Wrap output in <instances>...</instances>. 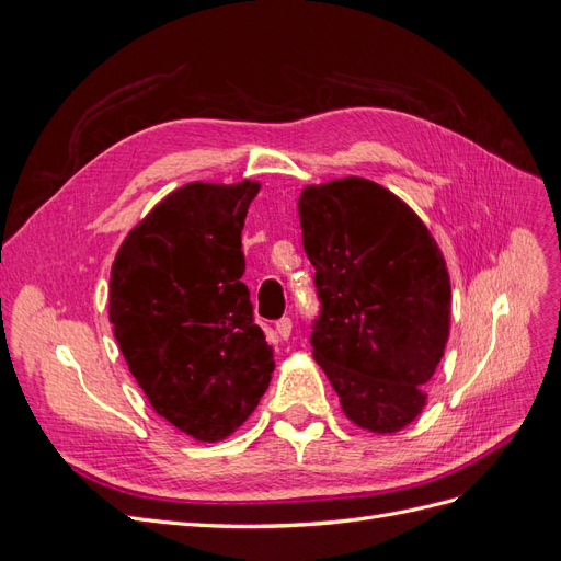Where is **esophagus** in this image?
<instances>
[{"instance_id": "1", "label": "esophagus", "mask_w": 561, "mask_h": 561, "mask_svg": "<svg viewBox=\"0 0 561 561\" xmlns=\"http://www.w3.org/2000/svg\"><path fill=\"white\" fill-rule=\"evenodd\" d=\"M276 332H278L280 339L290 336V334H293V318H280V320L276 322Z\"/></svg>"}]
</instances>
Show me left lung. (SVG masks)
Segmentation results:
<instances>
[{"mask_svg": "<svg viewBox=\"0 0 561 561\" xmlns=\"http://www.w3.org/2000/svg\"><path fill=\"white\" fill-rule=\"evenodd\" d=\"M299 222L320 299L313 358L355 426L398 433L421 414L445 355L443 252L404 201L365 178L307 186Z\"/></svg>", "mask_w": 561, "mask_h": 561, "instance_id": "1", "label": "left lung"}]
</instances>
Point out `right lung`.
<instances>
[{"mask_svg":"<svg viewBox=\"0 0 561 561\" xmlns=\"http://www.w3.org/2000/svg\"><path fill=\"white\" fill-rule=\"evenodd\" d=\"M260 182H190L168 194L116 252L110 322L159 416L198 443L254 412L274 351L241 280V231Z\"/></svg>","mask_w":561,"mask_h":561,"instance_id":"1","label":"right lung"}]
</instances>
